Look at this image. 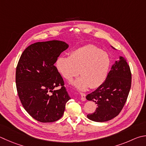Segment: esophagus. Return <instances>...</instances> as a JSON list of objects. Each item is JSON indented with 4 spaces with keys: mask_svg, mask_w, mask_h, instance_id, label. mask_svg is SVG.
Listing matches in <instances>:
<instances>
[{
    "mask_svg": "<svg viewBox=\"0 0 146 146\" xmlns=\"http://www.w3.org/2000/svg\"><path fill=\"white\" fill-rule=\"evenodd\" d=\"M80 96H81V100L82 101H86V95L85 93H83V92H80Z\"/></svg>",
    "mask_w": 146,
    "mask_h": 146,
    "instance_id": "1",
    "label": "esophagus"
}]
</instances>
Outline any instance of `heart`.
I'll use <instances>...</instances> for the list:
<instances>
[{
  "label": "heart",
  "mask_w": 146,
  "mask_h": 146,
  "mask_svg": "<svg viewBox=\"0 0 146 146\" xmlns=\"http://www.w3.org/2000/svg\"><path fill=\"white\" fill-rule=\"evenodd\" d=\"M111 65L108 55L94 45H86L73 50L69 57H59L55 67L64 78L70 80L78 75L81 76L71 84L78 89H95L104 83Z\"/></svg>",
  "instance_id": "obj_1"
}]
</instances>
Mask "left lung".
I'll return each instance as SVG.
<instances>
[{"instance_id": "obj_1", "label": "left lung", "mask_w": 146, "mask_h": 146, "mask_svg": "<svg viewBox=\"0 0 146 146\" xmlns=\"http://www.w3.org/2000/svg\"><path fill=\"white\" fill-rule=\"evenodd\" d=\"M131 84L130 68L126 59L119 56L104 83L86 96L87 100L92 101L98 105L95 112L87 115V118L95 122H105L116 117L125 104Z\"/></svg>"}]
</instances>
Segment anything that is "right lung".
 Returning a JSON list of instances; mask_svg holds the SVG:
<instances>
[{"instance_id": "1", "label": "right lung", "mask_w": 146, "mask_h": 146, "mask_svg": "<svg viewBox=\"0 0 146 146\" xmlns=\"http://www.w3.org/2000/svg\"><path fill=\"white\" fill-rule=\"evenodd\" d=\"M68 46L65 42L55 39L37 42L23 51L18 61L16 70L18 96L29 114L41 123L59 120L71 99L54 66ZM59 85L62 88L55 90Z\"/></svg>"}]
</instances>
